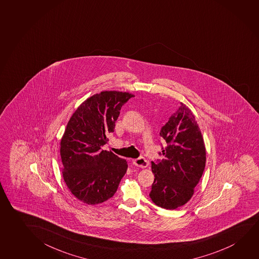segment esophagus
<instances>
[{
    "instance_id": "esophagus-1",
    "label": "esophagus",
    "mask_w": 259,
    "mask_h": 259,
    "mask_svg": "<svg viewBox=\"0 0 259 259\" xmlns=\"http://www.w3.org/2000/svg\"><path fill=\"white\" fill-rule=\"evenodd\" d=\"M134 165H136L137 167H147L149 166V162L147 159L144 158V157H140L138 159H134L133 160Z\"/></svg>"
}]
</instances>
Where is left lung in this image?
Here are the masks:
<instances>
[{
  "label": "left lung",
  "instance_id": "8db88e82",
  "mask_svg": "<svg viewBox=\"0 0 259 259\" xmlns=\"http://www.w3.org/2000/svg\"><path fill=\"white\" fill-rule=\"evenodd\" d=\"M159 136L167 145L162 148L165 158L151 161L155 179L150 197L156 205L174 210L194 195L204 170L206 151L195 115L185 104L180 103Z\"/></svg>",
  "mask_w": 259,
  "mask_h": 259
}]
</instances>
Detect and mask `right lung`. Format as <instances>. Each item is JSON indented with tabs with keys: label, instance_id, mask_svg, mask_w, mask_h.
Wrapping results in <instances>:
<instances>
[{
	"label": "right lung",
	"instance_id": "obj_1",
	"mask_svg": "<svg viewBox=\"0 0 259 259\" xmlns=\"http://www.w3.org/2000/svg\"><path fill=\"white\" fill-rule=\"evenodd\" d=\"M135 97L122 92H101L80 104L61 140L63 177L69 190L87 204H98L115 195L127 162L103 151L123 104Z\"/></svg>",
	"mask_w": 259,
	"mask_h": 259
}]
</instances>
